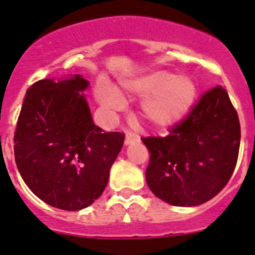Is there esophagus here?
<instances>
[{
  "instance_id": "1",
  "label": "esophagus",
  "mask_w": 255,
  "mask_h": 255,
  "mask_svg": "<svg viewBox=\"0 0 255 255\" xmlns=\"http://www.w3.org/2000/svg\"><path fill=\"white\" fill-rule=\"evenodd\" d=\"M136 141H137V137L133 135L132 132L127 133V137H125V144H131V143H133Z\"/></svg>"
}]
</instances>
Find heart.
<instances>
[{
  "mask_svg": "<svg viewBox=\"0 0 255 255\" xmlns=\"http://www.w3.org/2000/svg\"><path fill=\"white\" fill-rule=\"evenodd\" d=\"M128 93L145 96L142 110L145 119L155 127H168L185 116L196 96V85L187 76H177L170 71L159 70L128 79L123 83ZM100 99L105 105L117 107L120 96L112 88L102 87Z\"/></svg>",
  "mask_w": 255,
  "mask_h": 255,
  "instance_id": "heart-1",
  "label": "heart"
}]
</instances>
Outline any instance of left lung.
<instances>
[{
	"label": "left lung",
	"mask_w": 255,
	"mask_h": 255,
	"mask_svg": "<svg viewBox=\"0 0 255 255\" xmlns=\"http://www.w3.org/2000/svg\"><path fill=\"white\" fill-rule=\"evenodd\" d=\"M150 154L145 179L159 199L197 206L219 193L239 158L241 127L227 90L217 85L201 95L165 137H142Z\"/></svg>",
	"instance_id": "8db88e82"
}]
</instances>
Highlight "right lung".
<instances>
[{
	"mask_svg": "<svg viewBox=\"0 0 255 255\" xmlns=\"http://www.w3.org/2000/svg\"><path fill=\"white\" fill-rule=\"evenodd\" d=\"M89 82L42 79L26 91L14 132V158L32 193L53 207L78 211L104 193L124 132H105L91 118Z\"/></svg>",
	"mask_w": 255,
	"mask_h": 255,
	"instance_id": "right-lung-1",
	"label": "right lung"
}]
</instances>
